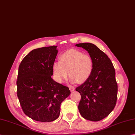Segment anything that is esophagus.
<instances>
[{
	"label": "esophagus",
	"instance_id": "1",
	"mask_svg": "<svg viewBox=\"0 0 135 135\" xmlns=\"http://www.w3.org/2000/svg\"><path fill=\"white\" fill-rule=\"evenodd\" d=\"M69 88H70V90L71 92H73V91H74L75 90V88L74 86H69Z\"/></svg>",
	"mask_w": 135,
	"mask_h": 135
}]
</instances>
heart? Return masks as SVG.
<instances>
[{
  "instance_id": "obj_1",
  "label": "heart",
  "mask_w": 135,
  "mask_h": 135,
  "mask_svg": "<svg viewBox=\"0 0 135 135\" xmlns=\"http://www.w3.org/2000/svg\"><path fill=\"white\" fill-rule=\"evenodd\" d=\"M94 69V61L88 54L75 49H70L59 56V61L54 62L52 70L55 80L62 83L69 75L72 83L82 84L88 80Z\"/></svg>"
}]
</instances>
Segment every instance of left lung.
I'll use <instances>...</instances> for the list:
<instances>
[{
    "mask_svg": "<svg viewBox=\"0 0 135 135\" xmlns=\"http://www.w3.org/2000/svg\"><path fill=\"white\" fill-rule=\"evenodd\" d=\"M75 46L86 50L94 61L90 77L75 89L81 96L79 111L85 119L99 121L109 115L117 103L118 85L115 68L108 55L95 44L84 43Z\"/></svg>",
    "mask_w": 135,
    "mask_h": 135,
    "instance_id": "1",
    "label": "left lung"
}]
</instances>
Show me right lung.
Here are the masks:
<instances>
[{"label": "right lung", "mask_w": 135, "mask_h": 135, "mask_svg": "<svg viewBox=\"0 0 135 135\" xmlns=\"http://www.w3.org/2000/svg\"><path fill=\"white\" fill-rule=\"evenodd\" d=\"M57 46L34 49L18 67L17 94L24 113L32 119L52 122L59 118L61 102L70 95L68 87L55 82L52 65Z\"/></svg>", "instance_id": "add662e5"}]
</instances>
